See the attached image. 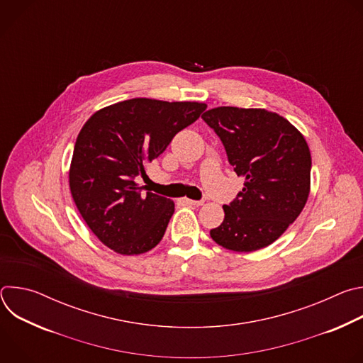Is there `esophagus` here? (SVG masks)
<instances>
[{
	"label": "esophagus",
	"instance_id": "34e87169",
	"mask_svg": "<svg viewBox=\"0 0 363 363\" xmlns=\"http://www.w3.org/2000/svg\"><path fill=\"white\" fill-rule=\"evenodd\" d=\"M184 202H185V203H188V205H196V206H199V205H202V203H203V201H202V199L195 201V199H189V198H184Z\"/></svg>",
	"mask_w": 363,
	"mask_h": 363
}]
</instances>
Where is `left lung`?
<instances>
[{
    "label": "left lung",
    "instance_id": "obj_1",
    "mask_svg": "<svg viewBox=\"0 0 363 363\" xmlns=\"http://www.w3.org/2000/svg\"><path fill=\"white\" fill-rule=\"evenodd\" d=\"M221 139L244 188L210 231L227 250L250 252L274 242L300 216L310 192L312 157L303 135L266 109L221 106L202 116Z\"/></svg>",
    "mask_w": 363,
    "mask_h": 363
}]
</instances>
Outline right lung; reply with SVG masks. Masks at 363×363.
<instances>
[{
    "mask_svg": "<svg viewBox=\"0 0 363 363\" xmlns=\"http://www.w3.org/2000/svg\"><path fill=\"white\" fill-rule=\"evenodd\" d=\"M206 109L198 101L136 97L97 111L82 128L69 172L72 196L93 234L123 255L158 245L175 211L135 178Z\"/></svg>",
    "mask_w": 363,
    "mask_h": 363,
    "instance_id": "right-lung-1",
    "label": "right lung"
}]
</instances>
